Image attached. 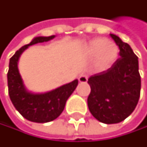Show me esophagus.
<instances>
[{
  "label": "esophagus",
  "instance_id": "obj_1",
  "mask_svg": "<svg viewBox=\"0 0 147 147\" xmlns=\"http://www.w3.org/2000/svg\"><path fill=\"white\" fill-rule=\"evenodd\" d=\"M79 81L80 82H81V83H86V81H87V80H88V77H87V75H86V74H80V76H79Z\"/></svg>",
  "mask_w": 147,
  "mask_h": 147
}]
</instances>
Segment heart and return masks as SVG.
Listing matches in <instances>:
<instances>
[{
    "label": "heart",
    "mask_w": 147,
    "mask_h": 147,
    "mask_svg": "<svg viewBox=\"0 0 147 147\" xmlns=\"http://www.w3.org/2000/svg\"><path fill=\"white\" fill-rule=\"evenodd\" d=\"M88 55H94V67L103 70L109 67L118 57V47L116 45L106 39L96 38L91 40L86 47Z\"/></svg>",
    "instance_id": "b5f03b06"
}]
</instances>
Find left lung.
<instances>
[{
	"label": "left lung",
	"mask_w": 147,
	"mask_h": 147,
	"mask_svg": "<svg viewBox=\"0 0 147 147\" xmlns=\"http://www.w3.org/2000/svg\"><path fill=\"white\" fill-rule=\"evenodd\" d=\"M119 48V56L107 71L92 75L87 83L91 93L87 98L90 113L105 124L123 121L135 109L141 88L139 61L131 47L110 34Z\"/></svg>",
	"instance_id": "obj_1"
}]
</instances>
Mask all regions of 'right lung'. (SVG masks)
Segmentation results:
<instances>
[{
  "mask_svg": "<svg viewBox=\"0 0 147 147\" xmlns=\"http://www.w3.org/2000/svg\"><path fill=\"white\" fill-rule=\"evenodd\" d=\"M55 37L39 36L21 47L10 58L7 72L8 94L15 109L25 119L36 123H46L58 118L63 112L66 102L78 85V80L63 85L56 89L44 94H34L29 92L22 79L18 62L22 53L29 47L37 43L48 41Z\"/></svg>",
  "mask_w": 147,
  "mask_h": 147,
  "instance_id": "1",
  "label": "right lung"
}]
</instances>
